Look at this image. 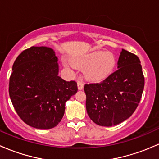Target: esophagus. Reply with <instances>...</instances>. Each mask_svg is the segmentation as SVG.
Returning <instances> with one entry per match:
<instances>
[{
  "mask_svg": "<svg viewBox=\"0 0 159 159\" xmlns=\"http://www.w3.org/2000/svg\"><path fill=\"white\" fill-rule=\"evenodd\" d=\"M78 88L79 90L83 89V88H84V82L81 80L78 81Z\"/></svg>",
  "mask_w": 159,
  "mask_h": 159,
  "instance_id": "34e87169",
  "label": "esophagus"
}]
</instances>
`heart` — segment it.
<instances>
[{
    "instance_id": "1",
    "label": "heart",
    "mask_w": 159,
    "mask_h": 159,
    "mask_svg": "<svg viewBox=\"0 0 159 159\" xmlns=\"http://www.w3.org/2000/svg\"><path fill=\"white\" fill-rule=\"evenodd\" d=\"M74 65L84 69V76L91 81H100L111 74L116 65L115 55L109 51H94L74 61ZM65 66L68 64L65 62Z\"/></svg>"
}]
</instances>
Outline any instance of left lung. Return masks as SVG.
I'll return each instance as SVG.
<instances>
[{
	"instance_id": "8db88e82",
	"label": "left lung",
	"mask_w": 159,
	"mask_h": 159,
	"mask_svg": "<svg viewBox=\"0 0 159 159\" xmlns=\"http://www.w3.org/2000/svg\"><path fill=\"white\" fill-rule=\"evenodd\" d=\"M144 86L145 77L139 57L122 49L118 69L101 82L84 84L89 118L106 127L122 122L137 108Z\"/></svg>"
}]
</instances>
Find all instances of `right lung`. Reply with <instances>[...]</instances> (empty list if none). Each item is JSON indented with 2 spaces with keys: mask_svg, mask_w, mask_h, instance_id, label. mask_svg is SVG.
<instances>
[{
  "mask_svg": "<svg viewBox=\"0 0 159 159\" xmlns=\"http://www.w3.org/2000/svg\"><path fill=\"white\" fill-rule=\"evenodd\" d=\"M57 57L50 48L22 51L12 67L9 95L24 122L38 129L55 127L64 116L65 102L78 91L75 81L58 75Z\"/></svg>",
  "mask_w": 159,
  "mask_h": 159,
  "instance_id": "add662e5",
  "label": "right lung"
}]
</instances>
